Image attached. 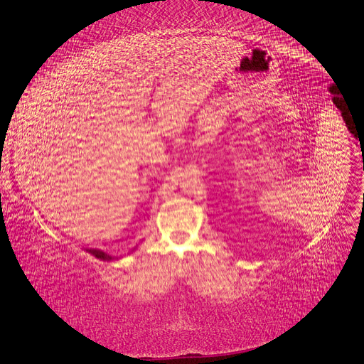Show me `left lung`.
I'll return each mask as SVG.
<instances>
[{
    "mask_svg": "<svg viewBox=\"0 0 364 364\" xmlns=\"http://www.w3.org/2000/svg\"><path fill=\"white\" fill-rule=\"evenodd\" d=\"M342 114H343V113H342ZM343 119H345V116H343ZM346 124H348V123H346Z\"/></svg>",
    "mask_w": 364,
    "mask_h": 364,
    "instance_id": "left-lung-1",
    "label": "left lung"
}]
</instances>
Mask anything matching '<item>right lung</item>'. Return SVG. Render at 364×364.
<instances>
[{
  "instance_id": "add662e5",
  "label": "right lung",
  "mask_w": 364,
  "mask_h": 364,
  "mask_svg": "<svg viewBox=\"0 0 364 364\" xmlns=\"http://www.w3.org/2000/svg\"><path fill=\"white\" fill-rule=\"evenodd\" d=\"M89 254H92V255H95L96 258H99V259H103V261H112L113 258L110 257V255H107L106 252H103V251H100V250H93V248H87L86 250Z\"/></svg>"
}]
</instances>
